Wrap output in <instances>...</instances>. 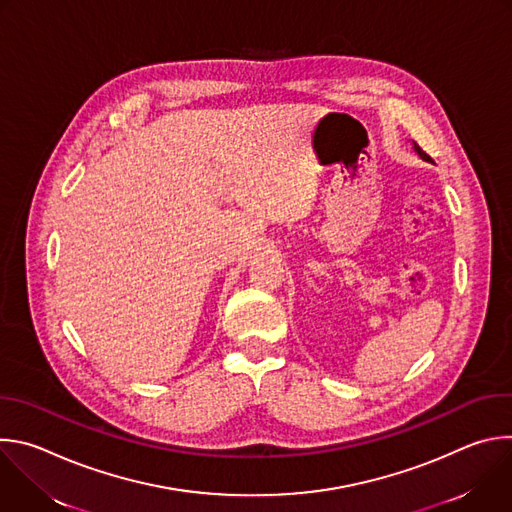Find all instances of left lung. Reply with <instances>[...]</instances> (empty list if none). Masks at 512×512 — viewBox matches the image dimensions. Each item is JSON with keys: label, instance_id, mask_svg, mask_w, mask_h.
Here are the masks:
<instances>
[{"label": "left lung", "instance_id": "left-lung-1", "mask_svg": "<svg viewBox=\"0 0 512 512\" xmlns=\"http://www.w3.org/2000/svg\"><path fill=\"white\" fill-rule=\"evenodd\" d=\"M413 150H415V152H417V154H419L423 160H429V156H427V154H425V152L419 148V145H417L415 141H413Z\"/></svg>", "mask_w": 512, "mask_h": 512}]
</instances>
